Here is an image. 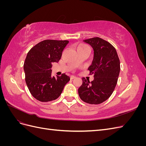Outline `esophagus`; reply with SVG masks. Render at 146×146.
Segmentation results:
<instances>
[{"mask_svg": "<svg viewBox=\"0 0 146 146\" xmlns=\"http://www.w3.org/2000/svg\"><path fill=\"white\" fill-rule=\"evenodd\" d=\"M76 78V77H75V76H71L70 77V80H72V79H74V78Z\"/></svg>", "mask_w": 146, "mask_h": 146, "instance_id": "obj_1", "label": "esophagus"}]
</instances>
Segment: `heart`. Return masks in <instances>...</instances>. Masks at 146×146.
Returning <instances> with one entry per match:
<instances>
[{
  "label": "heart",
  "mask_w": 146,
  "mask_h": 146,
  "mask_svg": "<svg viewBox=\"0 0 146 146\" xmlns=\"http://www.w3.org/2000/svg\"><path fill=\"white\" fill-rule=\"evenodd\" d=\"M84 48H89V47H88V46L87 45L84 44H80L78 45V46L77 47V50L84 49Z\"/></svg>",
  "instance_id": "heart-1"
}]
</instances>
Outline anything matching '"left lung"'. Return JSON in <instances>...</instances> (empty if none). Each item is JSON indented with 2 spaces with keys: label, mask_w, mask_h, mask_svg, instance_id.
Wrapping results in <instances>:
<instances>
[{
  "label": "left lung",
  "mask_w": 146,
  "mask_h": 146,
  "mask_svg": "<svg viewBox=\"0 0 146 146\" xmlns=\"http://www.w3.org/2000/svg\"><path fill=\"white\" fill-rule=\"evenodd\" d=\"M83 41L93 48L94 58L88 70L94 78L90 82L82 78L78 95L85 102L98 105L107 100L113 92L120 72V60L116 48L104 39L94 37Z\"/></svg>",
  "instance_id": "8db88e82"
}]
</instances>
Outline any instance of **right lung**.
<instances>
[{
	"label": "right lung",
	"mask_w": 146,
	"mask_h": 146,
	"mask_svg": "<svg viewBox=\"0 0 146 146\" xmlns=\"http://www.w3.org/2000/svg\"><path fill=\"white\" fill-rule=\"evenodd\" d=\"M67 40L46 39L38 43L29 51L24 64L25 80L36 100L47 102L59 98L70 78L65 74L52 76V63L58 62Z\"/></svg>",
	"instance_id": "1"
}]
</instances>
